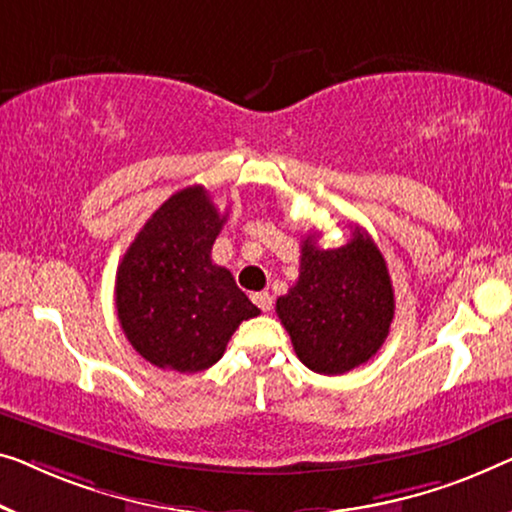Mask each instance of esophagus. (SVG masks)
Instances as JSON below:
<instances>
[{
	"instance_id": "1",
	"label": "esophagus",
	"mask_w": 512,
	"mask_h": 512,
	"mask_svg": "<svg viewBox=\"0 0 512 512\" xmlns=\"http://www.w3.org/2000/svg\"><path fill=\"white\" fill-rule=\"evenodd\" d=\"M253 303L262 312H269L271 305H273V296L269 292H257V294H253Z\"/></svg>"
}]
</instances>
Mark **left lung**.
Segmentation results:
<instances>
[{
  "instance_id": "1",
  "label": "left lung",
  "mask_w": 512,
  "mask_h": 512,
  "mask_svg": "<svg viewBox=\"0 0 512 512\" xmlns=\"http://www.w3.org/2000/svg\"><path fill=\"white\" fill-rule=\"evenodd\" d=\"M301 241L299 280L276 301L294 352L319 375H345L375 356L395 315L386 262L361 227L340 248Z\"/></svg>"
}]
</instances>
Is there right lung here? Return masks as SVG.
Instances as JSON below:
<instances>
[{
    "label": "right lung",
    "instance_id": "right-lung-1",
    "mask_svg": "<svg viewBox=\"0 0 512 512\" xmlns=\"http://www.w3.org/2000/svg\"><path fill=\"white\" fill-rule=\"evenodd\" d=\"M225 220L207 188L188 186L160 204L119 262V324L156 368H211L243 319L259 315L232 273L211 262Z\"/></svg>",
    "mask_w": 512,
    "mask_h": 512
}]
</instances>
